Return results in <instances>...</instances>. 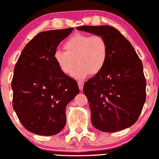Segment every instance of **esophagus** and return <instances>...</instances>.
<instances>
[{"label":"esophagus","instance_id":"34e87169","mask_svg":"<svg viewBox=\"0 0 159 159\" xmlns=\"http://www.w3.org/2000/svg\"><path fill=\"white\" fill-rule=\"evenodd\" d=\"M78 87H79L80 90H83V88H84V82H83V81H79L78 82Z\"/></svg>","mask_w":159,"mask_h":159}]
</instances>
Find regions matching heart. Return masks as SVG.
<instances>
[{"label": "heart", "instance_id": "1", "mask_svg": "<svg viewBox=\"0 0 159 159\" xmlns=\"http://www.w3.org/2000/svg\"><path fill=\"white\" fill-rule=\"evenodd\" d=\"M62 50H56L53 58L61 71L81 80L88 75H97L105 67L109 54L106 40L101 35L75 34L64 43Z\"/></svg>", "mask_w": 159, "mask_h": 159}]
</instances>
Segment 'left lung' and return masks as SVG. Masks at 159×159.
I'll list each match as a JSON object with an SVG mask.
<instances>
[{
  "label": "left lung",
  "mask_w": 159,
  "mask_h": 159,
  "mask_svg": "<svg viewBox=\"0 0 159 159\" xmlns=\"http://www.w3.org/2000/svg\"><path fill=\"white\" fill-rule=\"evenodd\" d=\"M102 36L109 46L105 67L86 81L91 122L102 132H116L132 126L146 101V81L140 59L120 31L109 25L76 28Z\"/></svg>",
  "instance_id": "8db88e82"
}]
</instances>
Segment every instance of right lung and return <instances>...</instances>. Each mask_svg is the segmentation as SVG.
Returning <instances> with one entry per match:
<instances>
[{"instance_id":"right-lung-1","label":"right lung","mask_w":159,"mask_h":159,"mask_svg":"<svg viewBox=\"0 0 159 159\" xmlns=\"http://www.w3.org/2000/svg\"><path fill=\"white\" fill-rule=\"evenodd\" d=\"M73 28L40 32L24 48L11 87L13 107L22 125L38 135L58 134L66 123L67 104L79 93L78 83L56 63L53 54Z\"/></svg>"}]
</instances>
